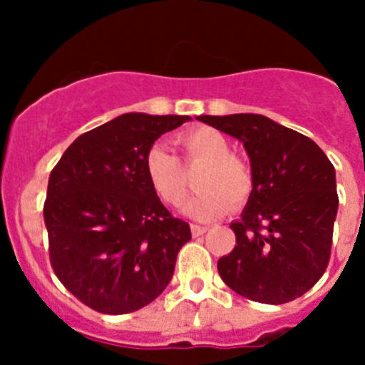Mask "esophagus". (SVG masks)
Returning <instances> with one entry per match:
<instances>
[{
	"label": "esophagus",
	"instance_id": "1",
	"mask_svg": "<svg viewBox=\"0 0 365 365\" xmlns=\"http://www.w3.org/2000/svg\"><path fill=\"white\" fill-rule=\"evenodd\" d=\"M191 232L195 237H198V235L206 234L207 232V226H200V225H191Z\"/></svg>",
	"mask_w": 365,
	"mask_h": 365
}]
</instances>
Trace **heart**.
<instances>
[{"label": "heart", "instance_id": "b5f03b06", "mask_svg": "<svg viewBox=\"0 0 365 365\" xmlns=\"http://www.w3.org/2000/svg\"><path fill=\"white\" fill-rule=\"evenodd\" d=\"M185 152L187 168L204 167L197 178L198 189L183 206L185 215L197 220L217 219L226 207L243 206L252 192V170L243 159L230 152V143L213 128H197L178 137ZM146 176L158 197L178 206L189 187V178L180 159L165 146L154 145L145 161Z\"/></svg>", "mask_w": 365, "mask_h": 365}]
</instances>
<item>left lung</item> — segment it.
<instances>
[{
	"label": "left lung",
	"instance_id": "obj_1",
	"mask_svg": "<svg viewBox=\"0 0 365 365\" xmlns=\"http://www.w3.org/2000/svg\"><path fill=\"white\" fill-rule=\"evenodd\" d=\"M198 120L241 140L252 192L232 220L234 250L217 262L220 278L245 299L284 304L304 295L329 265L336 170L314 140L263 115H202Z\"/></svg>",
	"mask_w": 365,
	"mask_h": 365
}]
</instances>
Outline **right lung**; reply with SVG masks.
Segmentation results:
<instances>
[{"label":"right lung","mask_w":365,"mask_h":365,"mask_svg":"<svg viewBox=\"0 0 365 365\" xmlns=\"http://www.w3.org/2000/svg\"><path fill=\"white\" fill-rule=\"evenodd\" d=\"M189 120L124 113L79 135L51 170L44 202L51 267L93 310H140L173 278L191 228L161 204L145 161L159 137Z\"/></svg>","instance_id":"right-lung-1"}]
</instances>
